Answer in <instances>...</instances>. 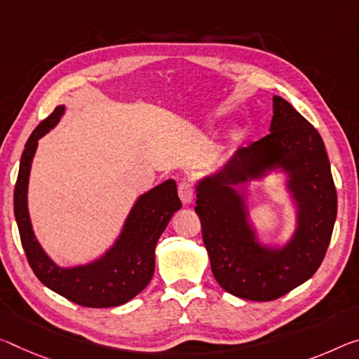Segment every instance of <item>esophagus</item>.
Masks as SVG:
<instances>
[{
	"label": "esophagus",
	"mask_w": 359,
	"mask_h": 359,
	"mask_svg": "<svg viewBox=\"0 0 359 359\" xmlns=\"http://www.w3.org/2000/svg\"><path fill=\"white\" fill-rule=\"evenodd\" d=\"M179 198L184 206L191 204L193 198H195V193H193V187L189 184V182H182V184H179Z\"/></svg>",
	"instance_id": "obj_1"
}]
</instances>
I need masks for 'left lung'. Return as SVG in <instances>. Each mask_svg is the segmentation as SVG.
I'll return each mask as SVG.
<instances>
[{"instance_id": "obj_1", "label": "left lung", "mask_w": 359, "mask_h": 359, "mask_svg": "<svg viewBox=\"0 0 359 359\" xmlns=\"http://www.w3.org/2000/svg\"><path fill=\"white\" fill-rule=\"evenodd\" d=\"M271 173L285 175L294 208V231L286 242L262 241L245 203L247 185ZM195 190L210 270L226 292L269 302L320 269L337 217L331 163L320 133L280 95H273L270 134L236 150Z\"/></svg>"}]
</instances>
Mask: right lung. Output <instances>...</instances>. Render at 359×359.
<instances>
[{"mask_svg":"<svg viewBox=\"0 0 359 359\" xmlns=\"http://www.w3.org/2000/svg\"><path fill=\"white\" fill-rule=\"evenodd\" d=\"M64 113L65 105L55 107L33 130L22 153L14 189V215L22 246L33 273L50 291L90 309L123 305L144 291L151 281L156 243L175 210L182 208L177 185L172 179H168L140 195L130 208L115 243L100 257L73 266L55 264L33 231L28 212V182L38 140L57 126Z\"/></svg>","mask_w":359,"mask_h":359,"instance_id":"1","label":"right lung"}]
</instances>
